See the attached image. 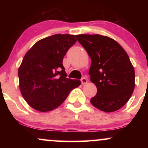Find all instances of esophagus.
<instances>
[{"mask_svg":"<svg viewBox=\"0 0 148 148\" xmlns=\"http://www.w3.org/2000/svg\"><path fill=\"white\" fill-rule=\"evenodd\" d=\"M81 84H82V85H84V84H87L88 82V79H86V78H82V79H81Z\"/></svg>","mask_w":148,"mask_h":148,"instance_id":"34e87169","label":"esophagus"}]
</instances>
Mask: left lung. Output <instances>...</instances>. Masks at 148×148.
I'll list each match as a JSON object with an SVG mask.
<instances>
[{"label":"left lung","instance_id":"1","mask_svg":"<svg viewBox=\"0 0 148 148\" xmlns=\"http://www.w3.org/2000/svg\"><path fill=\"white\" fill-rule=\"evenodd\" d=\"M76 37L92 60L89 74L97 92L91 103L104 112L118 111L129 101L135 87V72L128 55L108 37L97 34Z\"/></svg>","mask_w":148,"mask_h":148}]
</instances>
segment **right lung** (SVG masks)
<instances>
[{
	"label": "right lung",
	"instance_id": "add662e5",
	"mask_svg": "<svg viewBox=\"0 0 148 148\" xmlns=\"http://www.w3.org/2000/svg\"><path fill=\"white\" fill-rule=\"evenodd\" d=\"M76 37L56 34L40 40L25 53L18 70L22 96L32 108L47 112L66 99L80 80L67 78L62 60Z\"/></svg>",
	"mask_w": 148,
	"mask_h": 148
}]
</instances>
